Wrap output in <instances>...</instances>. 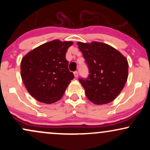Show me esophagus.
Returning a JSON list of instances; mask_svg holds the SVG:
<instances>
[{"mask_svg": "<svg viewBox=\"0 0 150 150\" xmlns=\"http://www.w3.org/2000/svg\"><path fill=\"white\" fill-rule=\"evenodd\" d=\"M74 75H75V77L77 78V77H78V72H77V71L74 72Z\"/></svg>", "mask_w": 150, "mask_h": 150, "instance_id": "obj_1", "label": "esophagus"}]
</instances>
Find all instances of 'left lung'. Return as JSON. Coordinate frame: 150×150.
<instances>
[{"label":"left lung","mask_w":150,"mask_h":150,"mask_svg":"<svg viewBox=\"0 0 150 150\" xmlns=\"http://www.w3.org/2000/svg\"><path fill=\"white\" fill-rule=\"evenodd\" d=\"M77 45L89 70L87 78H79L87 99L95 104H108L114 100L128 78L126 58L104 43L78 42Z\"/></svg>","instance_id":"left-lung-1"}]
</instances>
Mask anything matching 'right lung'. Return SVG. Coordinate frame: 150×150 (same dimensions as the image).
<instances>
[{"instance_id": "obj_1", "label": "right lung", "mask_w": 150, "mask_h": 150, "mask_svg": "<svg viewBox=\"0 0 150 150\" xmlns=\"http://www.w3.org/2000/svg\"><path fill=\"white\" fill-rule=\"evenodd\" d=\"M72 42L53 40L38 46L22 58L21 77L37 101L52 104L61 99L74 75L65 58Z\"/></svg>"}]
</instances>
